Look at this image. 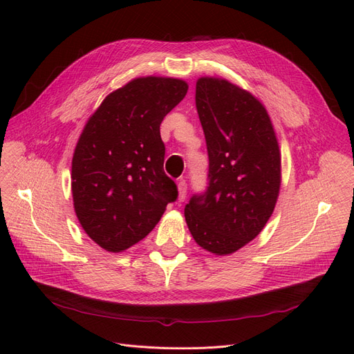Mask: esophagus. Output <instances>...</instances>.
Instances as JSON below:
<instances>
[{
    "label": "esophagus",
    "mask_w": 354,
    "mask_h": 354,
    "mask_svg": "<svg viewBox=\"0 0 354 354\" xmlns=\"http://www.w3.org/2000/svg\"><path fill=\"white\" fill-rule=\"evenodd\" d=\"M177 186H178V201L183 202L186 199V195H187V183H186V180H180Z\"/></svg>",
    "instance_id": "obj_1"
}]
</instances>
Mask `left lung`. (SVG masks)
I'll use <instances>...</instances> for the list:
<instances>
[{"mask_svg": "<svg viewBox=\"0 0 354 354\" xmlns=\"http://www.w3.org/2000/svg\"><path fill=\"white\" fill-rule=\"evenodd\" d=\"M196 109L208 152V186L185 208L192 236L216 255L232 254L266 226L281 187V153L269 113L248 91L199 78Z\"/></svg>", "mask_w": 354, "mask_h": 354, "instance_id": "8db88e82", "label": "left lung"}]
</instances>
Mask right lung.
<instances>
[{
	"instance_id": "add662e5",
	"label": "right lung",
	"mask_w": 354,
	"mask_h": 354,
	"mask_svg": "<svg viewBox=\"0 0 354 354\" xmlns=\"http://www.w3.org/2000/svg\"><path fill=\"white\" fill-rule=\"evenodd\" d=\"M187 88L177 78H136L85 124L72 158L73 207L85 233L106 251L121 252L146 238L177 199L159 127Z\"/></svg>"
}]
</instances>
